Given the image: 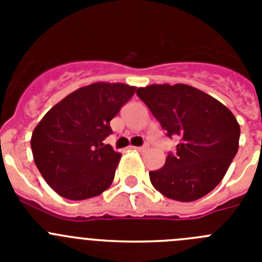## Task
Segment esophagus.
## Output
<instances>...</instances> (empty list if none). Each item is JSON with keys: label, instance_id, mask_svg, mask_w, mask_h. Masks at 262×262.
Masks as SVG:
<instances>
[{"label": "esophagus", "instance_id": "obj_1", "mask_svg": "<svg viewBox=\"0 0 262 262\" xmlns=\"http://www.w3.org/2000/svg\"><path fill=\"white\" fill-rule=\"evenodd\" d=\"M134 149H136L139 152H145L148 149V147L147 145H142V147H134Z\"/></svg>", "mask_w": 262, "mask_h": 262}]
</instances>
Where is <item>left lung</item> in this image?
Returning <instances> with one entry per match:
<instances>
[{
    "label": "left lung",
    "mask_w": 262,
    "mask_h": 262,
    "mask_svg": "<svg viewBox=\"0 0 262 262\" xmlns=\"http://www.w3.org/2000/svg\"><path fill=\"white\" fill-rule=\"evenodd\" d=\"M136 94L168 138H178L165 165L149 172L156 190L170 200L191 202L222 181L239 149L240 126L223 103L184 84L149 85Z\"/></svg>",
    "instance_id": "8db88e82"
}]
</instances>
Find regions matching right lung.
I'll use <instances>...</instances> for the list:
<instances>
[{
	"label": "right lung",
	"instance_id": "1",
	"mask_svg": "<svg viewBox=\"0 0 262 262\" xmlns=\"http://www.w3.org/2000/svg\"><path fill=\"white\" fill-rule=\"evenodd\" d=\"M136 88L96 82L80 88L53 106L35 127L31 149L48 185L67 200L97 196L111 185L120 154L103 140L110 120Z\"/></svg>",
	"mask_w": 262,
	"mask_h": 262
}]
</instances>
